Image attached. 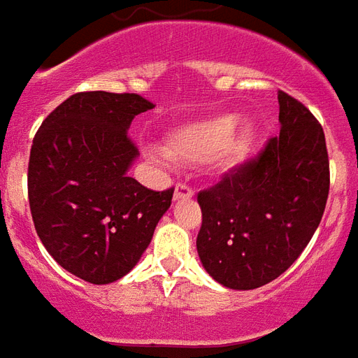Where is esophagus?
I'll return each mask as SVG.
<instances>
[{"instance_id":"esophagus-1","label":"esophagus","mask_w":358,"mask_h":358,"mask_svg":"<svg viewBox=\"0 0 358 358\" xmlns=\"http://www.w3.org/2000/svg\"><path fill=\"white\" fill-rule=\"evenodd\" d=\"M194 196V190L187 182H177L176 192H173V200H181V198H192Z\"/></svg>"}]
</instances>
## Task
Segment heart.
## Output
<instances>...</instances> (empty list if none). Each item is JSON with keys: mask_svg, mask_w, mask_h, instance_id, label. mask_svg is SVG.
Listing matches in <instances>:
<instances>
[{"mask_svg": "<svg viewBox=\"0 0 358 358\" xmlns=\"http://www.w3.org/2000/svg\"><path fill=\"white\" fill-rule=\"evenodd\" d=\"M254 137L252 125L236 127V116L225 114L173 129L166 141V154L181 162L208 160L217 168H233L250 154Z\"/></svg>", "mask_w": 358, "mask_h": 358, "instance_id": "b5f03b06", "label": "heart"}]
</instances>
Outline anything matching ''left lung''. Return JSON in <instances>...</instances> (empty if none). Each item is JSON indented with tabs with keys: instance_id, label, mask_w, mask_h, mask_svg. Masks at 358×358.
<instances>
[{
	"instance_id": "1",
	"label": "left lung",
	"mask_w": 358,
	"mask_h": 358,
	"mask_svg": "<svg viewBox=\"0 0 358 358\" xmlns=\"http://www.w3.org/2000/svg\"><path fill=\"white\" fill-rule=\"evenodd\" d=\"M278 104L280 135L198 192V255L227 288L254 289L278 278L301 255L324 213L330 162L322 125L284 91Z\"/></svg>"
}]
</instances>
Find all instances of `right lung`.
Here are the masks:
<instances>
[{
    "mask_svg": "<svg viewBox=\"0 0 358 358\" xmlns=\"http://www.w3.org/2000/svg\"><path fill=\"white\" fill-rule=\"evenodd\" d=\"M154 108L137 93L70 95L40 125L28 162L36 233L62 268L91 284L131 271L168 211L173 189L150 190L127 169L139 148L131 120Z\"/></svg>",
    "mask_w": 358,
    "mask_h": 358,
    "instance_id": "add662e5",
    "label": "right lung"
}]
</instances>
